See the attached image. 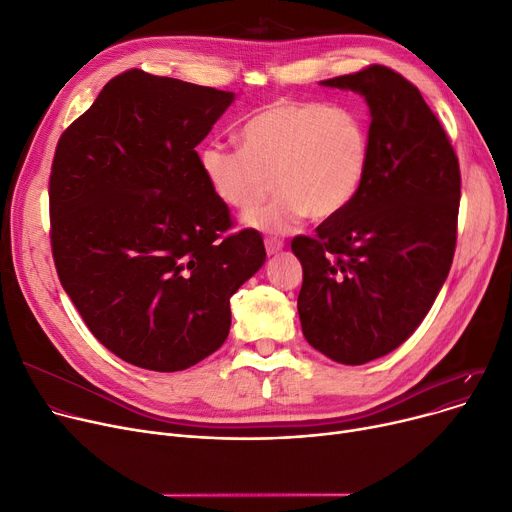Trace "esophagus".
Instances as JSON below:
<instances>
[{
    "mask_svg": "<svg viewBox=\"0 0 512 512\" xmlns=\"http://www.w3.org/2000/svg\"><path fill=\"white\" fill-rule=\"evenodd\" d=\"M263 242H265V251H267V255H274V253L282 251V247H284V240L274 238V236H267Z\"/></svg>",
    "mask_w": 512,
    "mask_h": 512,
    "instance_id": "1",
    "label": "esophagus"
}]
</instances>
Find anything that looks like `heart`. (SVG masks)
<instances>
[{"label":"heart","mask_w":512,"mask_h":512,"mask_svg":"<svg viewBox=\"0 0 512 512\" xmlns=\"http://www.w3.org/2000/svg\"><path fill=\"white\" fill-rule=\"evenodd\" d=\"M242 147L209 143L199 164L211 191L236 211L257 209L272 188L280 195L251 224L286 230L305 215L332 220L351 205L367 178V120L346 105L280 99L242 126Z\"/></svg>","instance_id":"1"}]
</instances>
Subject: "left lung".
<instances>
[{"label": "left lung", "mask_w": 512, "mask_h": 512, "mask_svg": "<svg viewBox=\"0 0 512 512\" xmlns=\"http://www.w3.org/2000/svg\"><path fill=\"white\" fill-rule=\"evenodd\" d=\"M321 85L365 97L371 159L357 199L292 238L297 307L315 351L363 365L405 342L438 297L456 249L461 168L438 116L396 70L369 64Z\"/></svg>", "instance_id": "8db88e82"}]
</instances>
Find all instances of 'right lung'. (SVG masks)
Here are the masks:
<instances>
[{
    "label": "right lung",
    "instance_id": "add662e5",
    "mask_svg": "<svg viewBox=\"0 0 512 512\" xmlns=\"http://www.w3.org/2000/svg\"><path fill=\"white\" fill-rule=\"evenodd\" d=\"M232 99L132 68L58 141L53 263L91 334L126 363L182 371L218 351L230 297L265 261L257 230L232 232L195 151Z\"/></svg>",
    "mask_w": 512,
    "mask_h": 512
}]
</instances>
